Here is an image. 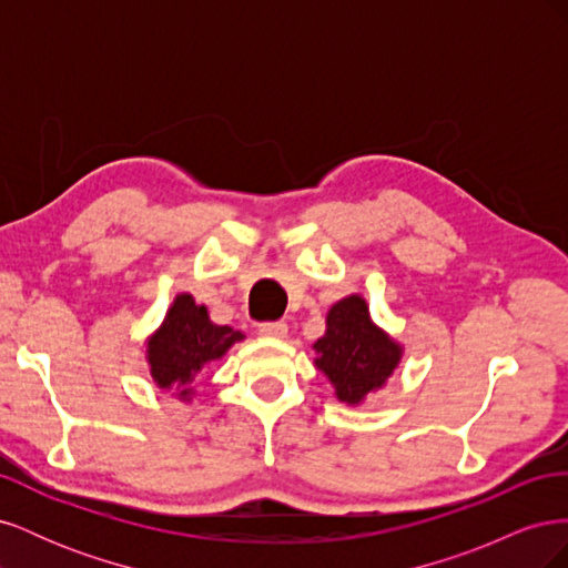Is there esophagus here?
<instances>
[{
	"mask_svg": "<svg viewBox=\"0 0 568 568\" xmlns=\"http://www.w3.org/2000/svg\"><path fill=\"white\" fill-rule=\"evenodd\" d=\"M261 334L272 336V338H284L288 334V326H286V322H263Z\"/></svg>",
	"mask_w": 568,
	"mask_h": 568,
	"instance_id": "1",
	"label": "esophagus"
}]
</instances>
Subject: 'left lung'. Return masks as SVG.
Segmentation results:
<instances>
[{"instance_id":"1","label":"left lung","mask_w":568,"mask_h":568,"mask_svg":"<svg viewBox=\"0 0 568 568\" xmlns=\"http://www.w3.org/2000/svg\"><path fill=\"white\" fill-rule=\"evenodd\" d=\"M315 365L329 376L338 398L353 405L384 386L400 359V348L372 324L359 296L343 298L332 307L326 334L315 343Z\"/></svg>"}]
</instances>
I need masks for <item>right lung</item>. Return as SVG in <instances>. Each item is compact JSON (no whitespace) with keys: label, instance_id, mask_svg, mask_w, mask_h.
<instances>
[{"label":"right lung","instance_id":"1","mask_svg":"<svg viewBox=\"0 0 568 568\" xmlns=\"http://www.w3.org/2000/svg\"><path fill=\"white\" fill-rule=\"evenodd\" d=\"M244 334L232 326H217L209 320L203 305L189 294L175 298L159 334L149 341L151 376L161 388L184 386L194 382V374L211 359L227 353L234 341ZM186 395V390H182Z\"/></svg>","mask_w":568,"mask_h":568}]
</instances>
